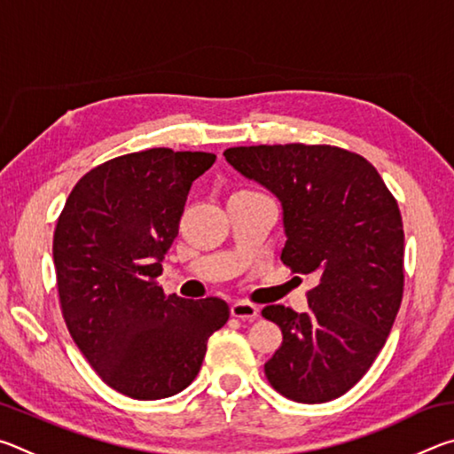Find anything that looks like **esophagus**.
<instances>
[{
	"label": "esophagus",
	"instance_id": "1",
	"mask_svg": "<svg viewBox=\"0 0 454 454\" xmlns=\"http://www.w3.org/2000/svg\"><path fill=\"white\" fill-rule=\"evenodd\" d=\"M230 312H232L234 318L244 320V322H252L258 317L256 306L250 304V302H244V301H238V302L230 306Z\"/></svg>",
	"mask_w": 454,
	"mask_h": 454
}]
</instances>
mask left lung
Masks as SVG:
<instances>
[{
	"instance_id": "obj_1",
	"label": "left lung",
	"mask_w": 454,
	"mask_h": 454,
	"mask_svg": "<svg viewBox=\"0 0 454 454\" xmlns=\"http://www.w3.org/2000/svg\"><path fill=\"white\" fill-rule=\"evenodd\" d=\"M224 156L278 196L286 244L282 262L314 274L310 310L270 304L282 330L264 364L282 396L318 404L363 379L387 342L404 290V232L395 196L376 168L328 144L238 145Z\"/></svg>"
}]
</instances>
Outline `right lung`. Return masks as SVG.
<instances>
[{
	"mask_svg": "<svg viewBox=\"0 0 454 454\" xmlns=\"http://www.w3.org/2000/svg\"><path fill=\"white\" fill-rule=\"evenodd\" d=\"M214 160L170 148L107 160L82 176L58 218L53 264L66 326L99 379L137 401L186 388L230 317L222 298L188 301L158 284L192 182Z\"/></svg>",
	"mask_w": 454,
	"mask_h": 454,
	"instance_id": "1",
	"label": "right lung"
}]
</instances>
